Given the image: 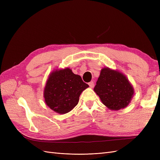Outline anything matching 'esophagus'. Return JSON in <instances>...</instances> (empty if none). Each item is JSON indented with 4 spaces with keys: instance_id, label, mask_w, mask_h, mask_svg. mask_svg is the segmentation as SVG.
Returning a JSON list of instances; mask_svg holds the SVG:
<instances>
[{
    "instance_id": "34e87169",
    "label": "esophagus",
    "mask_w": 160,
    "mask_h": 160,
    "mask_svg": "<svg viewBox=\"0 0 160 160\" xmlns=\"http://www.w3.org/2000/svg\"><path fill=\"white\" fill-rule=\"evenodd\" d=\"M89 87H90L91 88H93V87H94V85H95L94 82H93V81L89 82Z\"/></svg>"
}]
</instances>
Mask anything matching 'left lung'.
<instances>
[{
    "mask_svg": "<svg viewBox=\"0 0 160 160\" xmlns=\"http://www.w3.org/2000/svg\"><path fill=\"white\" fill-rule=\"evenodd\" d=\"M94 91L102 103L113 110L127 107L134 93L133 87L126 77L109 68L101 71Z\"/></svg>",
    "mask_w": 160,
    "mask_h": 160,
    "instance_id": "8db88e82",
    "label": "left lung"
}]
</instances>
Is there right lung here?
I'll return each mask as SVG.
<instances>
[{"label":"right lung","instance_id":"1","mask_svg":"<svg viewBox=\"0 0 160 160\" xmlns=\"http://www.w3.org/2000/svg\"><path fill=\"white\" fill-rule=\"evenodd\" d=\"M89 85L81 76L67 68L53 71L49 75L44 90L46 104L55 112H69L79 102L81 92Z\"/></svg>","mask_w":160,"mask_h":160}]
</instances>
